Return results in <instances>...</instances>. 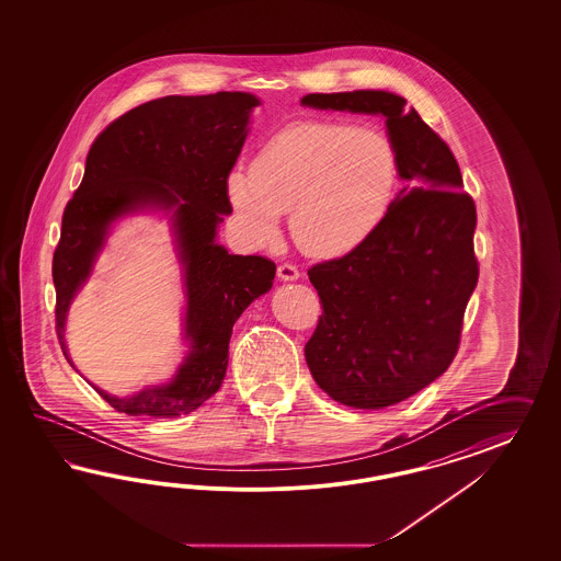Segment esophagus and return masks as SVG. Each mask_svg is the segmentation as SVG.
Instances as JSON below:
<instances>
[{
	"instance_id": "esophagus-1",
	"label": "esophagus",
	"mask_w": 561,
	"mask_h": 561,
	"mask_svg": "<svg viewBox=\"0 0 561 561\" xmlns=\"http://www.w3.org/2000/svg\"><path fill=\"white\" fill-rule=\"evenodd\" d=\"M277 277H279L282 282H296V279L300 277V272H298V267H294V265H289V263H284V265L277 267Z\"/></svg>"
}]
</instances>
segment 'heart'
<instances>
[{
  "instance_id": "obj_1",
  "label": "heart",
  "mask_w": 561,
  "mask_h": 561,
  "mask_svg": "<svg viewBox=\"0 0 561 561\" xmlns=\"http://www.w3.org/2000/svg\"><path fill=\"white\" fill-rule=\"evenodd\" d=\"M401 156L391 136L368 125L289 123L256 150L253 169L230 170L226 195L255 247L289 232L306 255L335 259L364 247L391 216Z\"/></svg>"
}]
</instances>
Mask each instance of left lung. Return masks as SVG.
<instances>
[{
  "instance_id": "obj_1",
  "label": "left lung",
  "mask_w": 561,
  "mask_h": 561,
  "mask_svg": "<svg viewBox=\"0 0 561 561\" xmlns=\"http://www.w3.org/2000/svg\"><path fill=\"white\" fill-rule=\"evenodd\" d=\"M305 106L385 117L401 156L391 216L354 253L308 270L323 314L305 347L333 401L382 409L446 373L479 277L477 211L457 158L408 101L385 90L308 94Z\"/></svg>"
}]
</instances>
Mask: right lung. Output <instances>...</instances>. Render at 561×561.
<instances>
[{
	"mask_svg": "<svg viewBox=\"0 0 561 561\" xmlns=\"http://www.w3.org/2000/svg\"><path fill=\"white\" fill-rule=\"evenodd\" d=\"M259 104L249 92L164 96L113 121L88 152L82 185L64 211L53 255L55 321L64 356L73 366L66 345L69 306L123 218L144 211L169 218L187 298V354L169 382L129 397L108 394L90 382L111 408L127 415L179 417L204 405L226 376L238 317L272 289L273 261L230 255L216 242L224 216L232 214L226 176Z\"/></svg>",
	"mask_w": 561,
	"mask_h": 561,
	"instance_id": "right-lung-1",
	"label": "right lung"
}]
</instances>
